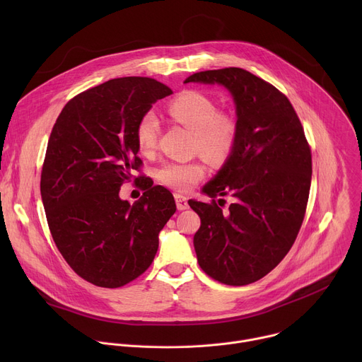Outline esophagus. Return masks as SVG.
Instances as JSON below:
<instances>
[{
	"label": "esophagus",
	"mask_w": 362,
	"mask_h": 362,
	"mask_svg": "<svg viewBox=\"0 0 362 362\" xmlns=\"http://www.w3.org/2000/svg\"><path fill=\"white\" fill-rule=\"evenodd\" d=\"M175 200H176V206L179 211H185L189 208V203H187V197L180 194V193H175Z\"/></svg>",
	"instance_id": "1"
}]
</instances>
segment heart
Here are the masks:
<instances>
[{"instance_id": "1", "label": "heart", "mask_w": 362, "mask_h": 362, "mask_svg": "<svg viewBox=\"0 0 362 362\" xmlns=\"http://www.w3.org/2000/svg\"><path fill=\"white\" fill-rule=\"evenodd\" d=\"M166 112L170 119L193 132V148L212 163L225 162L233 151L239 126L229 112L218 110L216 101L202 91L186 90L172 98ZM162 126L158 116L146 112L136 124V143L143 154H150L158 146ZM206 175L199 160L166 162L158 169L159 180L176 190H190Z\"/></svg>"}]
</instances>
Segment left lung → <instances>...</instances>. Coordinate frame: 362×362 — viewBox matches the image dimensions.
Returning <instances> with one entry per match:
<instances>
[{"mask_svg": "<svg viewBox=\"0 0 362 362\" xmlns=\"http://www.w3.org/2000/svg\"><path fill=\"white\" fill-rule=\"evenodd\" d=\"M222 84L233 95L239 134L228 162L203 187L211 203L189 200L200 216L193 245L202 271L242 286L268 275L292 247L311 189L313 154L288 97L255 74L228 67L185 83ZM237 200L223 213L216 195Z\"/></svg>", "mask_w": 362, "mask_h": 362, "instance_id": "8db88e82", "label": "left lung"}]
</instances>
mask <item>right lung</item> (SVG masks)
<instances>
[{"label": "right lung", "mask_w": 362, "mask_h": 362, "mask_svg": "<svg viewBox=\"0 0 362 362\" xmlns=\"http://www.w3.org/2000/svg\"><path fill=\"white\" fill-rule=\"evenodd\" d=\"M172 93L150 77L113 78L73 97L51 130L40 182L47 223L70 268L95 286L139 278L176 212L168 189L133 175L143 165L136 124ZM132 180L145 190L133 205L118 197Z\"/></svg>", "instance_id": "right-lung-1"}]
</instances>
